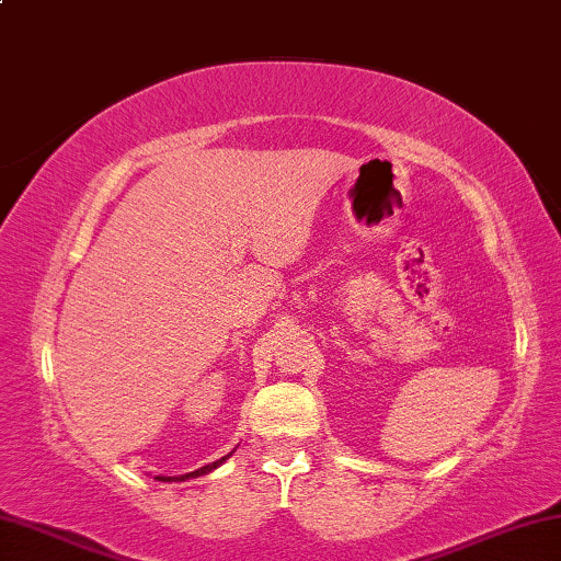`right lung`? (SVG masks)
<instances>
[{
    "mask_svg": "<svg viewBox=\"0 0 561 561\" xmlns=\"http://www.w3.org/2000/svg\"><path fill=\"white\" fill-rule=\"evenodd\" d=\"M227 458H230V455H225V458H220V460H215V462H210V465H205V468H201V470H195V472H187V474H180V478H158V480H165V482H170V480H187V478H201V474H205V472H213L217 465H222Z\"/></svg>",
    "mask_w": 561,
    "mask_h": 561,
    "instance_id": "right-lung-1",
    "label": "right lung"
}]
</instances>
